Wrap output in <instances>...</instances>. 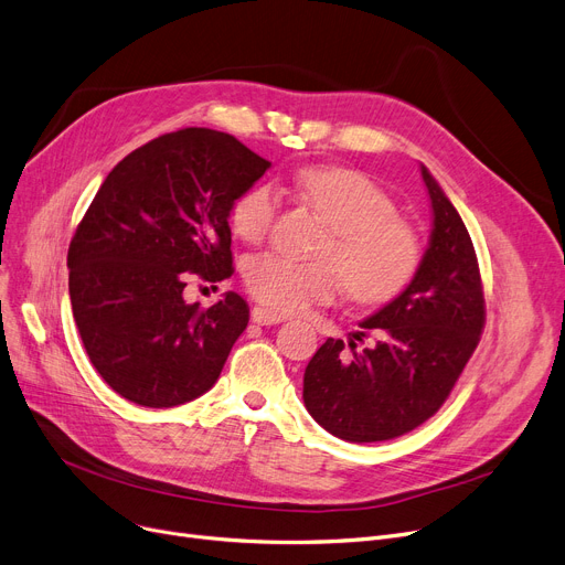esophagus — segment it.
<instances>
[{
	"instance_id": "34e87169",
	"label": "esophagus",
	"mask_w": 565,
	"mask_h": 565,
	"mask_svg": "<svg viewBox=\"0 0 565 565\" xmlns=\"http://www.w3.org/2000/svg\"><path fill=\"white\" fill-rule=\"evenodd\" d=\"M252 320L258 322V324H277V322L284 320V316L277 313V311H273V309L263 307V305H258V307L252 309Z\"/></svg>"
}]
</instances>
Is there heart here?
<instances>
[{"instance_id": "1", "label": "heart", "mask_w": 565, "mask_h": 565, "mask_svg": "<svg viewBox=\"0 0 565 565\" xmlns=\"http://www.w3.org/2000/svg\"><path fill=\"white\" fill-rule=\"evenodd\" d=\"M298 188L334 233L320 256L300 263L277 252L256 254L245 263V284L270 309L295 313L316 302H330L345 288L358 302H384L417 273L422 241L396 203L366 175L343 167H309L298 173ZM277 192L260 183L237 196L231 226L245 243H260L277 217Z\"/></svg>"}]
</instances>
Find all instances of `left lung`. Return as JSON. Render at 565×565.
I'll return each instance as SVG.
<instances>
[{
  "label": "left lung",
  "mask_w": 565,
  "mask_h": 565,
  "mask_svg": "<svg viewBox=\"0 0 565 565\" xmlns=\"http://www.w3.org/2000/svg\"><path fill=\"white\" fill-rule=\"evenodd\" d=\"M422 178L433 228L417 273L392 302L360 322L364 332H352L348 345L328 339L305 371L309 414L345 441L394 439L430 419L483 332L486 300L471 237L424 164ZM366 331L376 341L358 349Z\"/></svg>",
  "instance_id": "left-lung-1"
}]
</instances>
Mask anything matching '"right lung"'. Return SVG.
<instances>
[{
	"mask_svg": "<svg viewBox=\"0 0 565 565\" xmlns=\"http://www.w3.org/2000/svg\"><path fill=\"white\" fill-rule=\"evenodd\" d=\"M270 167L226 132L185 128L107 173L71 241L68 290L88 360L118 396L175 407L217 382L249 307L228 290L199 309L183 290L188 273L233 275V203Z\"/></svg>",
	"mask_w": 565,
	"mask_h": 565,
	"instance_id": "add662e5",
	"label": "right lung"
}]
</instances>
